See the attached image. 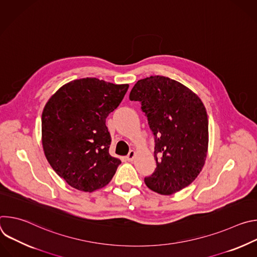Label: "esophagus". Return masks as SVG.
<instances>
[{"label": "esophagus", "instance_id": "1", "mask_svg": "<svg viewBox=\"0 0 257 257\" xmlns=\"http://www.w3.org/2000/svg\"><path fill=\"white\" fill-rule=\"evenodd\" d=\"M135 152L134 151H130L129 152V154H128V156L126 157V159H127V161H129V162H132L133 160H134V158H135Z\"/></svg>", "mask_w": 257, "mask_h": 257}]
</instances>
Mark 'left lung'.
Instances as JSON below:
<instances>
[{"mask_svg":"<svg viewBox=\"0 0 257 257\" xmlns=\"http://www.w3.org/2000/svg\"><path fill=\"white\" fill-rule=\"evenodd\" d=\"M130 100L139 101L155 140L157 168L146 186L163 195L185 188L200 173L207 152L208 120L200 98L165 76L140 79Z\"/></svg>","mask_w":257,"mask_h":257,"instance_id":"obj_1","label":"left lung"}]
</instances>
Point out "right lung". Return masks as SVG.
Returning <instances> with one entry per match:
<instances>
[{"label":"right lung","instance_id":"obj_1","mask_svg":"<svg viewBox=\"0 0 257 257\" xmlns=\"http://www.w3.org/2000/svg\"><path fill=\"white\" fill-rule=\"evenodd\" d=\"M128 84L82 78L63 85L42 116L43 146L54 171L73 188L92 192L112 180L121 161L108 154L105 119L119 106Z\"/></svg>","mask_w":257,"mask_h":257}]
</instances>
